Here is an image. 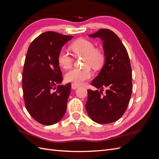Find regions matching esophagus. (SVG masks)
Returning a JSON list of instances; mask_svg holds the SVG:
<instances>
[{
	"mask_svg": "<svg viewBox=\"0 0 159 159\" xmlns=\"http://www.w3.org/2000/svg\"><path fill=\"white\" fill-rule=\"evenodd\" d=\"M78 88H79V85H77L75 84H71V88L73 89H76Z\"/></svg>",
	"mask_w": 159,
	"mask_h": 159,
	"instance_id": "obj_1",
	"label": "esophagus"
}]
</instances>
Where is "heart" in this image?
Wrapping results in <instances>:
<instances>
[{
    "label": "heart",
    "instance_id": "obj_1",
    "mask_svg": "<svg viewBox=\"0 0 159 159\" xmlns=\"http://www.w3.org/2000/svg\"><path fill=\"white\" fill-rule=\"evenodd\" d=\"M71 49L76 56H84L85 66H91L93 68H100L104 61L103 53L95 48L93 42L85 39H79L71 45ZM59 65L64 69H68L73 63V57L65 50H61L57 56ZM92 76V72L88 67L83 69L72 68L66 74V81L75 84H82Z\"/></svg>",
    "mask_w": 159,
    "mask_h": 159
}]
</instances>
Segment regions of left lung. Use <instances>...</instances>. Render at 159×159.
<instances>
[{
  "label": "left lung",
  "instance_id": "8db88e82",
  "mask_svg": "<svg viewBox=\"0 0 159 159\" xmlns=\"http://www.w3.org/2000/svg\"><path fill=\"white\" fill-rule=\"evenodd\" d=\"M91 38L103 41L105 62L99 74L91 81L97 90H88L85 109L89 117L99 124L113 123L121 118L127 108L131 96L132 71L125 47L115 34L100 29ZM103 88H106L102 95ZM98 89H100L99 92Z\"/></svg>",
  "mask_w": 159,
  "mask_h": 159
}]
</instances>
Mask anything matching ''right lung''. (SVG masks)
I'll return each mask as SVG.
<instances>
[{
  "label": "right lung",
  "instance_id": "1",
  "mask_svg": "<svg viewBox=\"0 0 159 159\" xmlns=\"http://www.w3.org/2000/svg\"><path fill=\"white\" fill-rule=\"evenodd\" d=\"M72 38L46 32L28 48L22 73L24 99L28 113L44 125L59 122L66 111L71 85H60L63 78L57 56ZM56 84L59 85L54 92Z\"/></svg>",
  "mask_w": 159,
  "mask_h": 159
}]
</instances>
